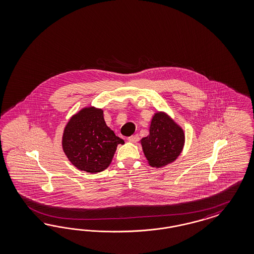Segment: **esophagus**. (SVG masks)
<instances>
[{"label":"esophagus","instance_id":"1","mask_svg":"<svg viewBox=\"0 0 254 254\" xmlns=\"http://www.w3.org/2000/svg\"><path fill=\"white\" fill-rule=\"evenodd\" d=\"M138 139H139V136H138V134H136V133L133 134L132 136H130V137H128V140H129L130 142H132V143L137 142Z\"/></svg>","mask_w":254,"mask_h":254}]
</instances>
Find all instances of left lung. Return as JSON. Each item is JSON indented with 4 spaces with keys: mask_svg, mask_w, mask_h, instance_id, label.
<instances>
[{
    "mask_svg": "<svg viewBox=\"0 0 254 254\" xmlns=\"http://www.w3.org/2000/svg\"><path fill=\"white\" fill-rule=\"evenodd\" d=\"M183 130L163 113H156L150 133L141 139L144 155L152 167H162L177 159L184 146Z\"/></svg>",
    "mask_w": 254,
    "mask_h": 254,
    "instance_id": "left-lung-1",
    "label": "left lung"
}]
</instances>
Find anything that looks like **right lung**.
<instances>
[{
  "mask_svg": "<svg viewBox=\"0 0 254 254\" xmlns=\"http://www.w3.org/2000/svg\"><path fill=\"white\" fill-rule=\"evenodd\" d=\"M124 141L107 127L103 111L88 107L79 111L67 123L63 148L77 169L95 174L106 169L118 144Z\"/></svg>",
  "mask_w": 254,
  "mask_h": 254,
  "instance_id": "add662e5",
  "label": "right lung"
}]
</instances>
